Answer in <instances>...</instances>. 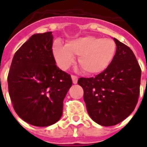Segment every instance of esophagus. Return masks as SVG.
<instances>
[{
  "label": "esophagus",
  "instance_id": "obj_1",
  "mask_svg": "<svg viewBox=\"0 0 147 147\" xmlns=\"http://www.w3.org/2000/svg\"><path fill=\"white\" fill-rule=\"evenodd\" d=\"M78 77L76 76H71V80H72V82L73 84H76L78 82Z\"/></svg>",
  "mask_w": 147,
  "mask_h": 147
}]
</instances>
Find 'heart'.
I'll list each match as a JSON object with an SVG mask.
<instances>
[{
    "instance_id": "heart-1",
    "label": "heart",
    "mask_w": 147,
    "mask_h": 147,
    "mask_svg": "<svg viewBox=\"0 0 147 147\" xmlns=\"http://www.w3.org/2000/svg\"><path fill=\"white\" fill-rule=\"evenodd\" d=\"M116 53V43L112 39L86 36L71 40L67 45L56 42L52 55L56 64L67 70L78 55V63L87 74L96 75L106 71L110 66Z\"/></svg>"
}]
</instances>
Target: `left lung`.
<instances>
[{
  "label": "left lung",
  "instance_id": "left-lung-1",
  "mask_svg": "<svg viewBox=\"0 0 147 147\" xmlns=\"http://www.w3.org/2000/svg\"><path fill=\"white\" fill-rule=\"evenodd\" d=\"M113 61L95 78H80L84 101L92 119L101 126H115L130 115L138 102L141 69L136 56L126 45L113 38Z\"/></svg>",
  "mask_w": 147,
  "mask_h": 147
}]
</instances>
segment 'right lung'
Masks as SVG:
<instances>
[{"label":"right lung","mask_w":147,"mask_h":147,"mask_svg":"<svg viewBox=\"0 0 147 147\" xmlns=\"http://www.w3.org/2000/svg\"><path fill=\"white\" fill-rule=\"evenodd\" d=\"M52 32L34 34L14 54L9 70V95L16 113L35 126L53 125L62 116L72 85L52 55Z\"/></svg>","instance_id":"obj_1"}]
</instances>
